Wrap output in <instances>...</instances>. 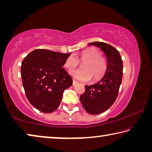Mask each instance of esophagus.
Here are the masks:
<instances>
[{
    "label": "esophagus",
    "mask_w": 152,
    "mask_h": 152,
    "mask_svg": "<svg viewBox=\"0 0 152 152\" xmlns=\"http://www.w3.org/2000/svg\"><path fill=\"white\" fill-rule=\"evenodd\" d=\"M76 84H77V82L75 80H73V86H75Z\"/></svg>",
    "instance_id": "obj_1"
}]
</instances>
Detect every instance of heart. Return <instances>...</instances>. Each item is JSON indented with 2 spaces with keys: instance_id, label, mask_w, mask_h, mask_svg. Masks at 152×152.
<instances>
[{
  "instance_id": "obj_1",
  "label": "heart",
  "mask_w": 152,
  "mask_h": 152,
  "mask_svg": "<svg viewBox=\"0 0 152 152\" xmlns=\"http://www.w3.org/2000/svg\"><path fill=\"white\" fill-rule=\"evenodd\" d=\"M82 63V69L71 72L74 79L80 82H86L92 79L96 81L101 79L107 70V62L102 57L100 51L94 48L87 49L79 55L70 56L64 62V67L69 71L73 70Z\"/></svg>"
}]
</instances>
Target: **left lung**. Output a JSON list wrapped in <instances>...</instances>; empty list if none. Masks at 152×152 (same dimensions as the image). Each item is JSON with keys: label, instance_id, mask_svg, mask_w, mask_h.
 I'll return each instance as SVG.
<instances>
[{"label": "left lung", "instance_id": "left-lung-1", "mask_svg": "<svg viewBox=\"0 0 152 152\" xmlns=\"http://www.w3.org/2000/svg\"><path fill=\"white\" fill-rule=\"evenodd\" d=\"M103 51L107 57V67L104 75L96 83L85 85L86 91L80 99L87 113L98 115L106 111L116 100L123 77V60L119 51L104 42L88 43Z\"/></svg>", "mask_w": 152, "mask_h": 152}]
</instances>
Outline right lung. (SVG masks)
<instances>
[{"mask_svg":"<svg viewBox=\"0 0 152 152\" xmlns=\"http://www.w3.org/2000/svg\"><path fill=\"white\" fill-rule=\"evenodd\" d=\"M70 54L37 49L22 61L20 74L25 94L41 112L50 113L57 109L64 91L72 84V79L62 68Z\"/></svg>","mask_w":152,"mask_h":152,"instance_id":"obj_1","label":"right lung"}]
</instances>
